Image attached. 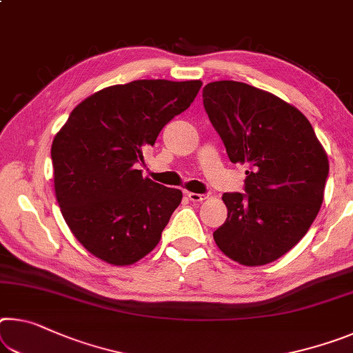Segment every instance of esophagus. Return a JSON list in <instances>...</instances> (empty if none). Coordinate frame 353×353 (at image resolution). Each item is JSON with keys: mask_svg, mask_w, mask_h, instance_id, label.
<instances>
[{"mask_svg": "<svg viewBox=\"0 0 353 353\" xmlns=\"http://www.w3.org/2000/svg\"><path fill=\"white\" fill-rule=\"evenodd\" d=\"M187 196L190 201H192V203H203V201L209 198V196H205V194H201V193H188Z\"/></svg>", "mask_w": 353, "mask_h": 353, "instance_id": "1", "label": "esophagus"}]
</instances>
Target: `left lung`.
Instances as JSON below:
<instances>
[{"label":"left lung","instance_id":"left-lung-1","mask_svg":"<svg viewBox=\"0 0 353 353\" xmlns=\"http://www.w3.org/2000/svg\"><path fill=\"white\" fill-rule=\"evenodd\" d=\"M204 108L232 163L248 165L245 192L225 193V225L216 247L247 267L292 250L321 210L328 157L306 116L294 105L240 81L203 89Z\"/></svg>","mask_w":353,"mask_h":353}]
</instances>
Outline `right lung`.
I'll list each match as a JSON object with an SVG mask.
<instances>
[{"label":"right lung","mask_w":353,"mask_h":353,"mask_svg":"<svg viewBox=\"0 0 353 353\" xmlns=\"http://www.w3.org/2000/svg\"><path fill=\"white\" fill-rule=\"evenodd\" d=\"M203 81L135 80L78 103L52 144L54 193L67 226L92 256L132 265L161 239L182 192L143 177L144 149L185 111Z\"/></svg>","instance_id":"right-lung-1"}]
</instances>
